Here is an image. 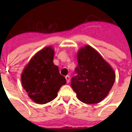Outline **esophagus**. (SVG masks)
I'll return each mask as SVG.
<instances>
[{"mask_svg": "<svg viewBox=\"0 0 132 132\" xmlns=\"http://www.w3.org/2000/svg\"><path fill=\"white\" fill-rule=\"evenodd\" d=\"M66 81H67V83H69V81H70V77L68 76V75L66 76Z\"/></svg>", "mask_w": 132, "mask_h": 132, "instance_id": "34e87169", "label": "esophagus"}]
</instances>
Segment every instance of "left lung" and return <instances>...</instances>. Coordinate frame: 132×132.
<instances>
[{
  "mask_svg": "<svg viewBox=\"0 0 132 132\" xmlns=\"http://www.w3.org/2000/svg\"><path fill=\"white\" fill-rule=\"evenodd\" d=\"M76 75L71 79V87L81 102L97 103L108 94L115 81V73L110 64L90 46L77 53Z\"/></svg>",
  "mask_w": 132,
  "mask_h": 132,
  "instance_id": "obj_1",
  "label": "left lung"
}]
</instances>
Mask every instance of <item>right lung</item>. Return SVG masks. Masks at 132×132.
Masks as SVG:
<instances>
[{
    "label": "right lung",
    "instance_id": "1",
    "mask_svg": "<svg viewBox=\"0 0 132 132\" xmlns=\"http://www.w3.org/2000/svg\"><path fill=\"white\" fill-rule=\"evenodd\" d=\"M54 51L48 46L30 60L21 75L22 86L34 102L45 104L53 100L66 80L53 64Z\"/></svg>",
    "mask_w": 132,
    "mask_h": 132
}]
</instances>
